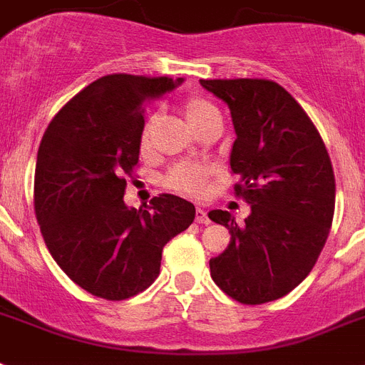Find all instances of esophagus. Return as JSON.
<instances>
[{
	"instance_id": "esophagus-1",
	"label": "esophagus",
	"mask_w": 365,
	"mask_h": 365,
	"mask_svg": "<svg viewBox=\"0 0 365 365\" xmlns=\"http://www.w3.org/2000/svg\"><path fill=\"white\" fill-rule=\"evenodd\" d=\"M195 221H197L198 225H208L210 223L208 213L204 212L202 208H197V212H195Z\"/></svg>"
}]
</instances>
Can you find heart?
<instances>
[{"instance_id": "1", "label": "heart", "mask_w": 365, "mask_h": 365, "mask_svg": "<svg viewBox=\"0 0 365 365\" xmlns=\"http://www.w3.org/2000/svg\"><path fill=\"white\" fill-rule=\"evenodd\" d=\"M183 112L185 118L192 125L195 131H200L210 120L217 118V112L210 105L208 101L198 96H189L183 101ZM157 125V112H153L142 125L140 131V150L148 152L152 148L153 133ZM210 178H212V168L202 163H178L167 173L163 185L174 192L185 195V197H202L208 189Z\"/></svg>"}]
</instances>
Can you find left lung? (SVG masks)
I'll return each instance as SVG.
<instances>
[{
    "label": "left lung",
    "instance_id": "8db88e82",
    "mask_svg": "<svg viewBox=\"0 0 365 365\" xmlns=\"http://www.w3.org/2000/svg\"><path fill=\"white\" fill-rule=\"evenodd\" d=\"M200 84L229 105L234 192L251 206L242 227L230 212L208 213L230 232L229 247L210 260V274L240 304L274 302L306 279L327 244L336 208L330 155L306 110L274 80Z\"/></svg>",
    "mask_w": 365,
    "mask_h": 365
}]
</instances>
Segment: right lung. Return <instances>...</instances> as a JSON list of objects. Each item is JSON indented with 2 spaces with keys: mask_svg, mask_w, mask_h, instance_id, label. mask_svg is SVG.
I'll use <instances>...</instances> for the list:
<instances>
[{
  "mask_svg": "<svg viewBox=\"0 0 365 365\" xmlns=\"http://www.w3.org/2000/svg\"><path fill=\"white\" fill-rule=\"evenodd\" d=\"M182 78L106 75L54 115L35 168L34 204L44 244L86 292L120 302L152 285L167 242L195 219V206L163 192L140 210L123 202L138 165L142 106Z\"/></svg>",
  "mask_w": 365,
  "mask_h": 365,
  "instance_id": "add662e5",
  "label": "right lung"
}]
</instances>
